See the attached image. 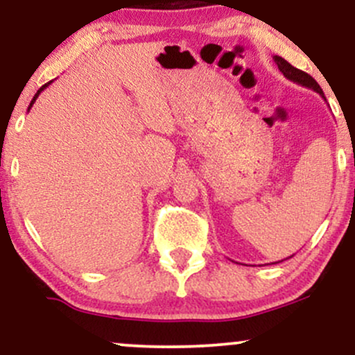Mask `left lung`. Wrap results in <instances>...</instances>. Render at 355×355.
<instances>
[{"instance_id": "8db88e82", "label": "left lung", "mask_w": 355, "mask_h": 355, "mask_svg": "<svg viewBox=\"0 0 355 355\" xmlns=\"http://www.w3.org/2000/svg\"><path fill=\"white\" fill-rule=\"evenodd\" d=\"M274 61H275L277 67H279V70L284 73L285 78L291 80V81H294V83L300 85V87H305V88H309V89H313V92L319 93L322 98L325 100L324 92H322V88L319 87V83H317V81L313 80L311 75H307V73H305V71L299 70V68L292 67V64L288 63L287 60H284L282 56H277V55H275V56H274ZM291 257H294V255H291ZM291 257H287V259H291ZM287 259H284V260H287ZM274 263H279V262H274Z\"/></svg>"}]
</instances>
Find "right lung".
<instances>
[{"label":"right lung","instance_id":"right-lung-1","mask_svg":"<svg viewBox=\"0 0 355 355\" xmlns=\"http://www.w3.org/2000/svg\"><path fill=\"white\" fill-rule=\"evenodd\" d=\"M50 83H51V81H50ZM50 83L43 85V87H42V88H40V89H38V92H36V95L33 96V100H31L30 107H28V112H30V110H31V107H33V105H35V101H36V98H38V96H40V93H42V92H43V89H44V88H46V87H48V85H50Z\"/></svg>","mask_w":355,"mask_h":355}]
</instances>
